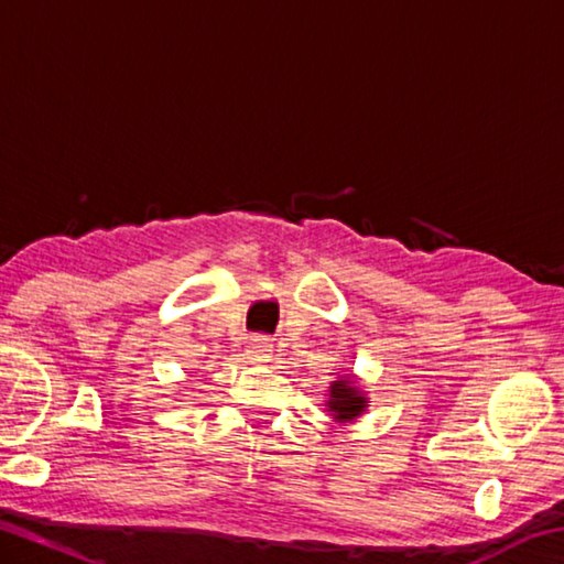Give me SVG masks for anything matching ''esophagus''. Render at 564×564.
<instances>
[{
	"label": "esophagus",
	"mask_w": 564,
	"mask_h": 564,
	"mask_svg": "<svg viewBox=\"0 0 564 564\" xmlns=\"http://www.w3.org/2000/svg\"><path fill=\"white\" fill-rule=\"evenodd\" d=\"M271 352H273V346L269 343V338H263V336L251 338V340H248V346H246V358L256 362V366H263V362H269Z\"/></svg>",
	"instance_id": "1"
}]
</instances>
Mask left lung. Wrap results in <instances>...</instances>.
<instances>
[{
	"label": "left lung",
	"instance_id": "obj_1",
	"mask_svg": "<svg viewBox=\"0 0 564 564\" xmlns=\"http://www.w3.org/2000/svg\"><path fill=\"white\" fill-rule=\"evenodd\" d=\"M368 403L370 398L366 395V390H362L356 376H343L338 380H333L328 388L326 408L328 415H333L336 423H356V420L368 410Z\"/></svg>",
	"mask_w": 564,
	"mask_h": 564
}]
</instances>
